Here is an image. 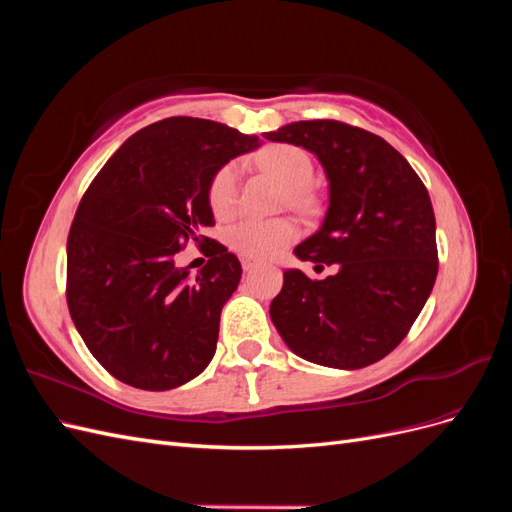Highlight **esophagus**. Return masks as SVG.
Listing matches in <instances>:
<instances>
[{
	"instance_id": "esophagus-1",
	"label": "esophagus",
	"mask_w": 512,
	"mask_h": 512,
	"mask_svg": "<svg viewBox=\"0 0 512 512\" xmlns=\"http://www.w3.org/2000/svg\"><path fill=\"white\" fill-rule=\"evenodd\" d=\"M241 265H243V269H245V271H252V269L256 267V262H254V260H250V258H243V260H241Z\"/></svg>"
}]
</instances>
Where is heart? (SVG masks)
<instances>
[{"instance_id": "b5f03b06", "label": "heart", "mask_w": 512, "mask_h": 512, "mask_svg": "<svg viewBox=\"0 0 512 512\" xmlns=\"http://www.w3.org/2000/svg\"><path fill=\"white\" fill-rule=\"evenodd\" d=\"M256 162L284 181L292 190V200L301 203L303 188L314 177V164L312 158L299 147L292 145H273L262 149ZM209 205L218 218L226 220L237 213L239 207V173L235 164H224L218 173L211 177L209 183ZM299 237V226L290 218H245L230 226L228 230V245L237 254L252 258V260H265L275 254H280L284 247H288L294 239Z\"/></svg>"}]
</instances>
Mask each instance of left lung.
<instances>
[{
	"label": "left lung",
	"mask_w": 512,
	"mask_h": 512,
	"mask_svg": "<svg viewBox=\"0 0 512 512\" xmlns=\"http://www.w3.org/2000/svg\"><path fill=\"white\" fill-rule=\"evenodd\" d=\"M265 138L316 153L329 209L301 260L339 265L327 280L284 273L271 320L305 361L361 369L399 346L438 275L436 218L421 177L384 138L335 119L294 121Z\"/></svg>",
	"instance_id": "1"
}]
</instances>
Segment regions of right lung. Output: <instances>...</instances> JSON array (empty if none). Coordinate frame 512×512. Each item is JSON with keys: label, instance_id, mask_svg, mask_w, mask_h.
I'll list each match as a JSON object with an SVG mask.
<instances>
[{"label": "right lung", "instance_id": "right-lung-1", "mask_svg": "<svg viewBox=\"0 0 512 512\" xmlns=\"http://www.w3.org/2000/svg\"><path fill=\"white\" fill-rule=\"evenodd\" d=\"M260 145L224 123L168 117L138 130L91 181L68 235L66 299L96 361L134 389L168 391L215 354L241 262L205 237L211 177ZM194 240L210 260L196 281L174 265Z\"/></svg>", "mask_w": 512, "mask_h": 512}]
</instances>
